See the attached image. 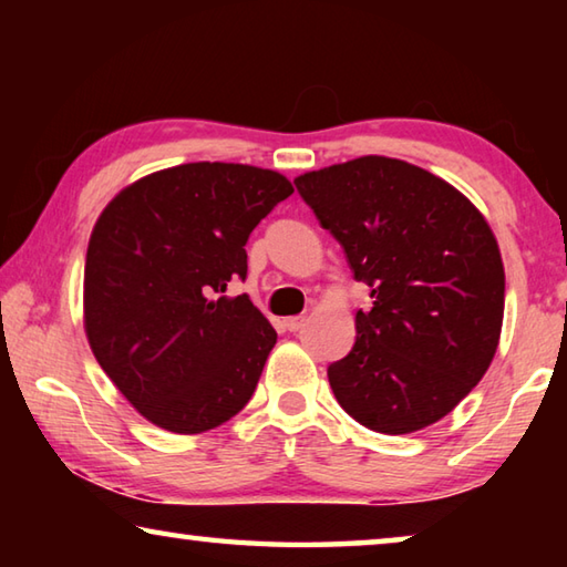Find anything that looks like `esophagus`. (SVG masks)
<instances>
[{
    "mask_svg": "<svg viewBox=\"0 0 567 567\" xmlns=\"http://www.w3.org/2000/svg\"><path fill=\"white\" fill-rule=\"evenodd\" d=\"M302 324H305V318H302V315H297V318H287V320H285V328L290 330V332H297V330L302 328Z\"/></svg>",
    "mask_w": 567,
    "mask_h": 567,
    "instance_id": "1",
    "label": "esophagus"
}]
</instances>
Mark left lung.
<instances>
[{"label":"left lung","mask_w":567,"mask_h":567,"mask_svg":"<svg viewBox=\"0 0 567 567\" xmlns=\"http://www.w3.org/2000/svg\"><path fill=\"white\" fill-rule=\"evenodd\" d=\"M295 187L372 297L354 315L352 350L328 368L334 398L375 433L433 425L477 385L501 340L493 229L453 185L402 159H350Z\"/></svg>","instance_id":"obj_1"}]
</instances>
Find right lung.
Here are the masks:
<instances>
[{
  "label": "right lung",
  "instance_id": "obj_1",
  "mask_svg": "<svg viewBox=\"0 0 567 567\" xmlns=\"http://www.w3.org/2000/svg\"><path fill=\"white\" fill-rule=\"evenodd\" d=\"M292 195L272 169L189 162L122 189L92 229L84 330L134 410L197 435L243 410L277 332L247 295L245 245Z\"/></svg>",
  "mask_w": 567,
  "mask_h": 567
}]
</instances>
